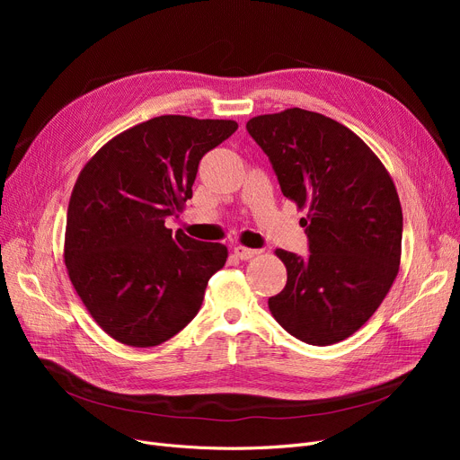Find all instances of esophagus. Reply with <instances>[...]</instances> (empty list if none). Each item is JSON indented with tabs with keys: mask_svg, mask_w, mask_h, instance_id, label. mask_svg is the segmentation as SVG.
<instances>
[{
	"mask_svg": "<svg viewBox=\"0 0 460 460\" xmlns=\"http://www.w3.org/2000/svg\"><path fill=\"white\" fill-rule=\"evenodd\" d=\"M259 253H261V250H253V248H246V246H236L234 248V255L238 259H243V261H248V259H252V257H255Z\"/></svg>",
	"mask_w": 460,
	"mask_h": 460,
	"instance_id": "esophagus-1",
	"label": "esophagus"
}]
</instances>
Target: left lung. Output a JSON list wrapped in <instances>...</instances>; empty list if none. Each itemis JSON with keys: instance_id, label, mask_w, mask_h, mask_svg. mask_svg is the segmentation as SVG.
<instances>
[{"instance_id": "left-lung-1", "label": "left lung", "mask_w": 460, "mask_h": 460, "mask_svg": "<svg viewBox=\"0 0 460 460\" xmlns=\"http://www.w3.org/2000/svg\"><path fill=\"white\" fill-rule=\"evenodd\" d=\"M267 153L283 196L307 210L309 257L276 250L287 269L269 298L296 340L326 347L364 326L399 274L402 210L395 184L367 143L337 120L300 108L246 125Z\"/></svg>"}]
</instances>
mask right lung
<instances>
[{"mask_svg": "<svg viewBox=\"0 0 460 460\" xmlns=\"http://www.w3.org/2000/svg\"><path fill=\"white\" fill-rule=\"evenodd\" d=\"M236 128L229 119L160 115L111 137L80 172L63 257L89 315L115 341L156 347L198 315L227 248L173 234L165 217L191 198L203 155Z\"/></svg>", "mask_w": 460, "mask_h": 460, "instance_id": "add662e5", "label": "right lung"}]
</instances>
